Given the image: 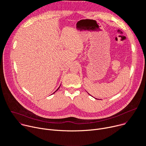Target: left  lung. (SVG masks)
<instances>
[{
    "mask_svg": "<svg viewBox=\"0 0 146 146\" xmlns=\"http://www.w3.org/2000/svg\"><path fill=\"white\" fill-rule=\"evenodd\" d=\"M95 99H96V98H95Z\"/></svg>",
    "mask_w": 146,
    "mask_h": 146,
    "instance_id": "left-lung-1",
    "label": "left lung"
}]
</instances>
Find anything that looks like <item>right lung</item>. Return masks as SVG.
Returning a JSON list of instances; mask_svg holds the SVG:
<instances>
[{
    "instance_id": "1",
    "label": "right lung",
    "mask_w": 146,
    "mask_h": 146,
    "mask_svg": "<svg viewBox=\"0 0 146 146\" xmlns=\"http://www.w3.org/2000/svg\"><path fill=\"white\" fill-rule=\"evenodd\" d=\"M59 87H59V88H58V89H57V90H56V91H55L54 93H55V92H56V91H57V90H58L59 88ZM54 93H53V94H54Z\"/></svg>"
}]
</instances>
